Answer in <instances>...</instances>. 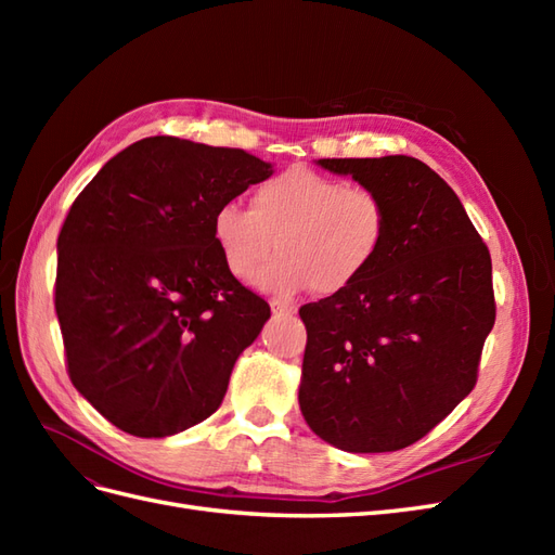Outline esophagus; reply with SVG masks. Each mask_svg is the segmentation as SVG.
Instances as JSON below:
<instances>
[{
  "label": "esophagus",
  "instance_id": "34e87169",
  "mask_svg": "<svg viewBox=\"0 0 555 555\" xmlns=\"http://www.w3.org/2000/svg\"><path fill=\"white\" fill-rule=\"evenodd\" d=\"M271 312H273V317H289L296 312V306L284 304V300H280V298H271Z\"/></svg>",
  "mask_w": 555,
  "mask_h": 555
}]
</instances>
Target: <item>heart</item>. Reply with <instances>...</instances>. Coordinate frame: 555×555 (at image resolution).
<instances>
[{"label": "heart", "instance_id": "1", "mask_svg": "<svg viewBox=\"0 0 555 555\" xmlns=\"http://www.w3.org/2000/svg\"><path fill=\"white\" fill-rule=\"evenodd\" d=\"M389 233L391 210L377 190L306 166L261 182L249 208L229 201L212 215V241L236 280H255L278 247L259 282L282 296L310 284L324 296L351 289L379 261Z\"/></svg>", "mask_w": 555, "mask_h": 555}]
</instances>
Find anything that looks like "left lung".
Returning <instances> with one entry per match:
<instances>
[{
	"instance_id": "left-lung-1",
	"label": "left lung",
	"mask_w": 555,
	"mask_h": 555,
	"mask_svg": "<svg viewBox=\"0 0 555 555\" xmlns=\"http://www.w3.org/2000/svg\"><path fill=\"white\" fill-rule=\"evenodd\" d=\"M319 164L377 190L391 233L354 287L298 310L308 331L300 412L343 451L405 449L475 389L495 324L489 247L424 162L391 155Z\"/></svg>"
}]
</instances>
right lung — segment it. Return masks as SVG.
<instances>
[{
  "mask_svg": "<svg viewBox=\"0 0 555 555\" xmlns=\"http://www.w3.org/2000/svg\"><path fill=\"white\" fill-rule=\"evenodd\" d=\"M271 176L241 147L150 137L76 196L57 236L55 312L72 384L113 426L166 438L222 405L271 306L227 271L212 215Z\"/></svg>",
  "mask_w": 555,
  "mask_h": 555,
  "instance_id": "obj_1",
  "label": "right lung"
}]
</instances>
